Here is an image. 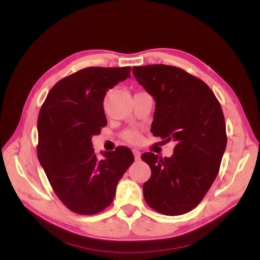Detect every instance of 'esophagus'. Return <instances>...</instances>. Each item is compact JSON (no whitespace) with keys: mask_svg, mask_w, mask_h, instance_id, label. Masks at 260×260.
I'll list each match as a JSON object with an SVG mask.
<instances>
[{"mask_svg":"<svg viewBox=\"0 0 260 260\" xmlns=\"http://www.w3.org/2000/svg\"><path fill=\"white\" fill-rule=\"evenodd\" d=\"M133 155H135L136 160H140L141 158V152L138 151V149H133Z\"/></svg>","mask_w":260,"mask_h":260,"instance_id":"esophagus-1","label":"esophagus"}]
</instances>
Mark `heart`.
I'll return each instance as SVG.
<instances>
[{
	"label": "heart",
	"mask_w": 260,
	"mask_h": 260,
	"mask_svg": "<svg viewBox=\"0 0 260 260\" xmlns=\"http://www.w3.org/2000/svg\"><path fill=\"white\" fill-rule=\"evenodd\" d=\"M122 137L125 141H128L129 143L132 144H137L141 141V133L137 129H129L127 131H124Z\"/></svg>",
	"instance_id": "obj_1"
}]
</instances>
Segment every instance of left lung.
I'll return each instance as SVG.
<instances>
[{"label": "left lung", "mask_w": 260, "mask_h": 260, "mask_svg": "<svg viewBox=\"0 0 260 260\" xmlns=\"http://www.w3.org/2000/svg\"><path fill=\"white\" fill-rule=\"evenodd\" d=\"M132 73L156 102L152 133L177 143L171 157L141 156L152 170L145 202L160 214L183 215L199 205L219 172L226 146L221 106L205 82L179 67L136 66Z\"/></svg>", "instance_id": "obj_1"}]
</instances>
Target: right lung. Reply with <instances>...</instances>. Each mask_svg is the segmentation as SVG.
<instances>
[{
    "mask_svg": "<svg viewBox=\"0 0 260 260\" xmlns=\"http://www.w3.org/2000/svg\"><path fill=\"white\" fill-rule=\"evenodd\" d=\"M130 72L129 66L81 69L53 86L39 113V161L55 194L76 214L94 215L111 205L118 181L135 160L125 146L100 159L91 141L107 124L106 92Z\"/></svg>",
    "mask_w": 260,
    "mask_h": 260,
    "instance_id": "right-lung-1",
    "label": "right lung"
}]
</instances>
